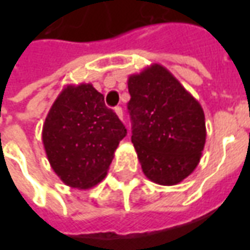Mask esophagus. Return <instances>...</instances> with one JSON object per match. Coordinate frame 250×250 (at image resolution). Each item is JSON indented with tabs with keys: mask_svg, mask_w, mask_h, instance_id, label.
<instances>
[{
	"mask_svg": "<svg viewBox=\"0 0 250 250\" xmlns=\"http://www.w3.org/2000/svg\"><path fill=\"white\" fill-rule=\"evenodd\" d=\"M115 114L119 116L120 120H123V109H122V107H115Z\"/></svg>",
	"mask_w": 250,
	"mask_h": 250,
	"instance_id": "esophagus-1",
	"label": "esophagus"
}]
</instances>
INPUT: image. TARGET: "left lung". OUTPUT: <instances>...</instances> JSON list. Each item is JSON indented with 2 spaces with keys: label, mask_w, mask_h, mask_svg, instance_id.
I'll use <instances>...</instances> for the list:
<instances>
[{
  "label": "left lung",
  "mask_w": 250,
  "mask_h": 250,
  "mask_svg": "<svg viewBox=\"0 0 250 250\" xmlns=\"http://www.w3.org/2000/svg\"><path fill=\"white\" fill-rule=\"evenodd\" d=\"M132 136L143 174L173 186L198 166L206 142L204 109L167 68L146 66L128 76Z\"/></svg>",
  "instance_id": "1"
}]
</instances>
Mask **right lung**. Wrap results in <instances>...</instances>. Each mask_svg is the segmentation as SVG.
I'll use <instances>...</instances> for the list:
<instances>
[{
    "label": "right lung",
    "mask_w": 250,
    "mask_h": 250,
    "mask_svg": "<svg viewBox=\"0 0 250 250\" xmlns=\"http://www.w3.org/2000/svg\"><path fill=\"white\" fill-rule=\"evenodd\" d=\"M127 130L92 84H69L52 104L42 143L52 170L73 188L100 184Z\"/></svg>",
    "instance_id": "right-lung-1"
}]
</instances>
